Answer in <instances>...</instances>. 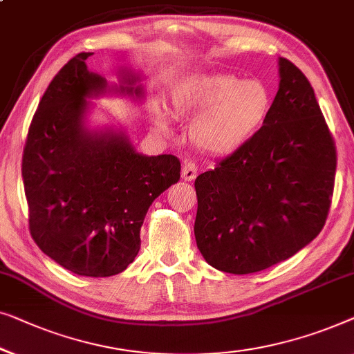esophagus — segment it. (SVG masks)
Returning <instances> with one entry per match:
<instances>
[{
    "mask_svg": "<svg viewBox=\"0 0 354 354\" xmlns=\"http://www.w3.org/2000/svg\"><path fill=\"white\" fill-rule=\"evenodd\" d=\"M197 176V165L191 160H186L183 165V170H181V178L184 181H192L194 178Z\"/></svg>",
    "mask_w": 354,
    "mask_h": 354,
    "instance_id": "esophagus-1",
    "label": "esophagus"
}]
</instances>
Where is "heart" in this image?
Segmentation results:
<instances>
[{
	"label": "heart",
	"mask_w": 354,
	"mask_h": 354,
	"mask_svg": "<svg viewBox=\"0 0 354 354\" xmlns=\"http://www.w3.org/2000/svg\"><path fill=\"white\" fill-rule=\"evenodd\" d=\"M171 99L179 115H196L189 138L194 146L210 153L241 147L263 125L271 109L265 84L227 73L191 78L175 89ZM156 122L162 131H170V123L160 113Z\"/></svg>",
	"instance_id": "1"
}]
</instances>
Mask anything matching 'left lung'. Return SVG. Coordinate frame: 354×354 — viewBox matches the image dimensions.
Returning a JSON list of instances; mask_svg holds the SVG:
<instances>
[{
    "label": "left lung",
    "instance_id": "obj_1",
    "mask_svg": "<svg viewBox=\"0 0 354 354\" xmlns=\"http://www.w3.org/2000/svg\"><path fill=\"white\" fill-rule=\"evenodd\" d=\"M279 78L263 127L194 184L197 247L218 271L266 270L300 252L326 225L335 142L300 68L279 57Z\"/></svg>",
    "mask_w": 354,
    "mask_h": 354
}]
</instances>
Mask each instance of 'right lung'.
Segmentation results:
<instances>
[{
    "instance_id": "1",
    "label": "right lung",
    "mask_w": 354,
    "mask_h": 354,
    "mask_svg": "<svg viewBox=\"0 0 354 354\" xmlns=\"http://www.w3.org/2000/svg\"><path fill=\"white\" fill-rule=\"evenodd\" d=\"M91 53L64 66L38 104L22 157L28 225L43 253L78 276L125 271L141 247L152 202L178 183L175 156H142L122 128H89V99L144 97L141 75L123 68L118 84L88 68Z\"/></svg>"
}]
</instances>
